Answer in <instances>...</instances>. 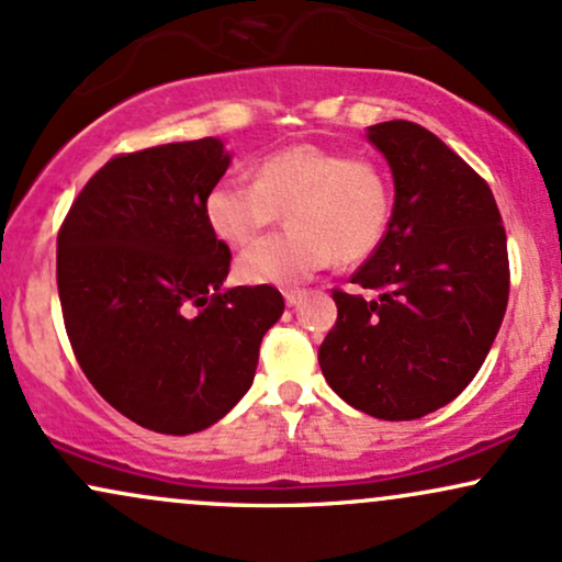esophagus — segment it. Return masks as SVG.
<instances>
[{"instance_id": "esophagus-1", "label": "esophagus", "mask_w": 562, "mask_h": 562, "mask_svg": "<svg viewBox=\"0 0 562 562\" xmlns=\"http://www.w3.org/2000/svg\"><path fill=\"white\" fill-rule=\"evenodd\" d=\"M282 295H285L288 306H295V303H299V301L303 299V290H299V288H288V290H282Z\"/></svg>"}]
</instances>
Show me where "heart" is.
I'll return each instance as SVG.
<instances>
[{"label": "heart", "instance_id": "obj_1", "mask_svg": "<svg viewBox=\"0 0 562 562\" xmlns=\"http://www.w3.org/2000/svg\"><path fill=\"white\" fill-rule=\"evenodd\" d=\"M285 211L290 229L237 259L250 285H290L333 261H362L391 222V177L375 158L335 147L295 145L259 160L254 182L222 179L205 192L203 214L224 243H254Z\"/></svg>", "mask_w": 562, "mask_h": 562}]
</instances>
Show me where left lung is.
Segmentation results:
<instances>
[{"label":"left lung","mask_w":562,"mask_h":562,"mask_svg":"<svg viewBox=\"0 0 562 562\" xmlns=\"http://www.w3.org/2000/svg\"><path fill=\"white\" fill-rule=\"evenodd\" d=\"M396 184L383 240L333 288L338 319L319 367L344 402L378 420H417L468 389L509 295L507 235L486 179L412 121L370 126ZM370 289L371 295L359 294Z\"/></svg>","instance_id":"1"}]
</instances>
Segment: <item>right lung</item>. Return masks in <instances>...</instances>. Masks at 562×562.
Listing matches in <instances>:
<instances>
[{
  "instance_id": "right-lung-1",
  "label": "right lung",
  "mask_w": 562,
  "mask_h": 562,
  "mask_svg": "<svg viewBox=\"0 0 562 562\" xmlns=\"http://www.w3.org/2000/svg\"><path fill=\"white\" fill-rule=\"evenodd\" d=\"M229 156L214 137L121 153L57 232V293L76 362L113 409L187 436L240 402L280 290H222L232 254L203 214Z\"/></svg>"
}]
</instances>
